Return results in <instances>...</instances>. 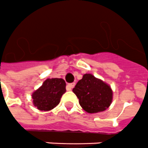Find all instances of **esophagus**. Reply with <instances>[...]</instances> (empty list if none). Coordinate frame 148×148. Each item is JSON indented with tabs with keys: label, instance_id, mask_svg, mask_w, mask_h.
<instances>
[{
	"label": "esophagus",
	"instance_id": "obj_1",
	"mask_svg": "<svg viewBox=\"0 0 148 148\" xmlns=\"http://www.w3.org/2000/svg\"><path fill=\"white\" fill-rule=\"evenodd\" d=\"M75 82H73V83H69L67 84V86H66V89L68 91H71L72 90V88L75 86Z\"/></svg>",
	"mask_w": 148,
	"mask_h": 148
}]
</instances>
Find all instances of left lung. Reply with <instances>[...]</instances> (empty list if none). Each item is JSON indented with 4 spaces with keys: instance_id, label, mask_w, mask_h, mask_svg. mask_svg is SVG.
<instances>
[{
    "instance_id": "obj_1",
    "label": "left lung",
    "mask_w": 148,
    "mask_h": 148,
    "mask_svg": "<svg viewBox=\"0 0 148 148\" xmlns=\"http://www.w3.org/2000/svg\"><path fill=\"white\" fill-rule=\"evenodd\" d=\"M73 92L79 99L81 107L88 113L103 112L112 101L111 87L92 74H85Z\"/></svg>"
}]
</instances>
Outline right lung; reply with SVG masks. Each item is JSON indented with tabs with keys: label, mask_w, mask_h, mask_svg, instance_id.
Here are the masks:
<instances>
[{
	"label": "right lung",
	"mask_w": 148,
	"mask_h": 148,
	"mask_svg": "<svg viewBox=\"0 0 148 148\" xmlns=\"http://www.w3.org/2000/svg\"><path fill=\"white\" fill-rule=\"evenodd\" d=\"M66 82L62 79H47L42 86L32 94L34 106L40 111H49L59 105L66 92Z\"/></svg>",
	"instance_id": "add662e5"
}]
</instances>
